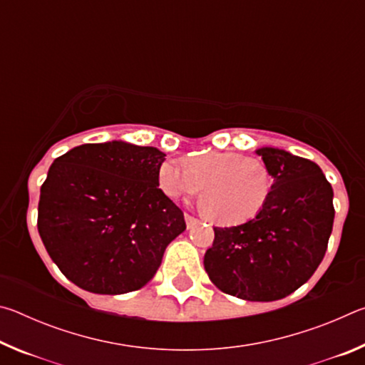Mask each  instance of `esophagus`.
I'll list each match as a JSON object with an SVG mask.
<instances>
[{
  "label": "esophagus",
  "instance_id": "34e87169",
  "mask_svg": "<svg viewBox=\"0 0 365 365\" xmlns=\"http://www.w3.org/2000/svg\"><path fill=\"white\" fill-rule=\"evenodd\" d=\"M185 222H187V227H188V228H193V227L201 224L200 219H196V217H193V215H190V214H187V212H185Z\"/></svg>",
  "mask_w": 365,
  "mask_h": 365
}]
</instances>
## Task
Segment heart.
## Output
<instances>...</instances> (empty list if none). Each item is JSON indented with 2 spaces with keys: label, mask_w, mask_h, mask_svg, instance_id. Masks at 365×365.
<instances>
[{
  "label": "heart",
  "mask_w": 365,
  "mask_h": 365,
  "mask_svg": "<svg viewBox=\"0 0 365 365\" xmlns=\"http://www.w3.org/2000/svg\"><path fill=\"white\" fill-rule=\"evenodd\" d=\"M272 175L261 159L233 151H209L159 165V190L172 201L202 191V211L219 224H243L262 211L272 191Z\"/></svg>",
  "instance_id": "1"
}]
</instances>
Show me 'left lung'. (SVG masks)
<instances>
[{
  "instance_id": "1",
  "label": "left lung",
  "mask_w": 365,
  "mask_h": 365,
  "mask_svg": "<svg viewBox=\"0 0 365 365\" xmlns=\"http://www.w3.org/2000/svg\"><path fill=\"white\" fill-rule=\"evenodd\" d=\"M274 178L267 205L237 227H215L205 269L220 292L275 301L311 279L333 227V190L312 160L279 148L256 151Z\"/></svg>"
}]
</instances>
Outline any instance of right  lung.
Wrapping results in <instances>:
<instances>
[{
	"label": "right lung",
	"instance_id": "1",
	"mask_svg": "<svg viewBox=\"0 0 365 365\" xmlns=\"http://www.w3.org/2000/svg\"><path fill=\"white\" fill-rule=\"evenodd\" d=\"M165 154L114 140L86 143L54 160L40 190L38 233L72 283L98 294L150 282L183 212L158 185Z\"/></svg>",
	"mask_w": 365,
	"mask_h": 365
}]
</instances>
